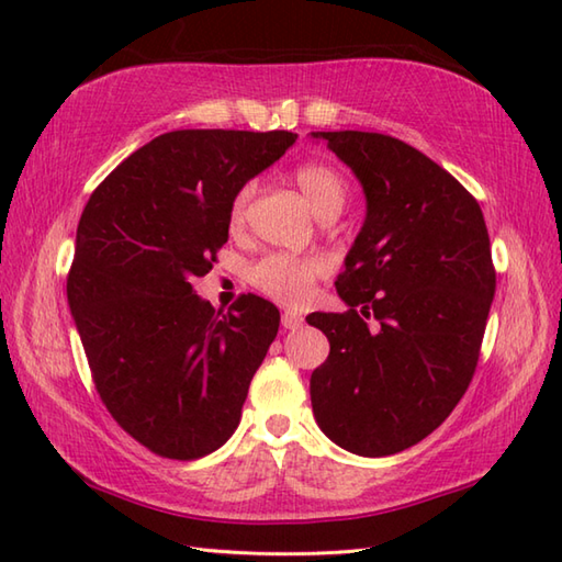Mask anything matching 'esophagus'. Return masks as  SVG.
<instances>
[{"mask_svg":"<svg viewBox=\"0 0 562 562\" xmlns=\"http://www.w3.org/2000/svg\"><path fill=\"white\" fill-rule=\"evenodd\" d=\"M282 326L288 328V330L302 328V326H304V316L296 314V312H284V314H282Z\"/></svg>","mask_w":562,"mask_h":562,"instance_id":"obj_1","label":"esophagus"}]
</instances>
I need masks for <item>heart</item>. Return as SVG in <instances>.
<instances>
[{
	"label": "heart",
	"instance_id": "1",
	"mask_svg": "<svg viewBox=\"0 0 562 562\" xmlns=\"http://www.w3.org/2000/svg\"><path fill=\"white\" fill-rule=\"evenodd\" d=\"M294 181L300 186L306 202L312 205L314 214L321 220L338 217L348 190L338 171L324 164H304L296 169ZM256 188L254 183L244 186L238 190L232 207H229V226L232 229H241L248 220V207L254 200ZM326 272V262L316 256H288V254H270L260 258L254 268H250V282L258 292H262L270 300L300 306L308 302L312 296L314 282L318 274Z\"/></svg>",
	"mask_w": 562,
	"mask_h": 562
}]
</instances>
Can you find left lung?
<instances>
[{
  "mask_svg": "<svg viewBox=\"0 0 562 562\" xmlns=\"http://www.w3.org/2000/svg\"><path fill=\"white\" fill-rule=\"evenodd\" d=\"M312 137L350 166L367 200L336 282L350 308L306 316L330 342L312 408L338 447L389 457L445 423L471 384L495 296L491 238L475 198L415 147L360 130Z\"/></svg>",
  "mask_w": 562,
  "mask_h": 562,
  "instance_id": "obj_1",
  "label": "left lung"
}]
</instances>
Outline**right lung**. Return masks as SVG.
<instances>
[{
    "label": "right lung",
    "instance_id": "1",
    "mask_svg": "<svg viewBox=\"0 0 562 562\" xmlns=\"http://www.w3.org/2000/svg\"><path fill=\"white\" fill-rule=\"evenodd\" d=\"M288 130H176L117 166L77 226L67 302L105 408L166 459L220 449L241 420L280 312L244 294L214 312L193 290L229 238V207L294 145Z\"/></svg>",
    "mask_w": 562,
    "mask_h": 562
}]
</instances>
